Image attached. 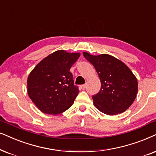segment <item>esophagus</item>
I'll list each match as a JSON object with an SVG mask.
<instances>
[{"mask_svg":"<svg viewBox=\"0 0 156 156\" xmlns=\"http://www.w3.org/2000/svg\"><path fill=\"white\" fill-rule=\"evenodd\" d=\"M80 88H81L82 90H85L86 88V85H81V86H80Z\"/></svg>","mask_w":156,"mask_h":156,"instance_id":"esophagus-1","label":"esophagus"}]
</instances>
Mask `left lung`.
I'll return each instance as SVG.
<instances>
[{
    "label": "left lung",
    "mask_w": 156,
    "mask_h": 156,
    "mask_svg": "<svg viewBox=\"0 0 156 156\" xmlns=\"http://www.w3.org/2000/svg\"><path fill=\"white\" fill-rule=\"evenodd\" d=\"M83 54L94 66L101 80V90L92 97L95 106L110 115L126 111L138 93V80L130 68L108 54L93 55L86 52Z\"/></svg>",
    "instance_id": "1"
}]
</instances>
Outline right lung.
<instances>
[{"instance_id":"add662e5","label":"right lung","mask_w":156,"mask_h":156,"mask_svg":"<svg viewBox=\"0 0 156 156\" xmlns=\"http://www.w3.org/2000/svg\"><path fill=\"white\" fill-rule=\"evenodd\" d=\"M80 55L57 51L43 59L29 74L28 95L43 113L58 115L73 104L79 90L70 69Z\"/></svg>"}]
</instances>
